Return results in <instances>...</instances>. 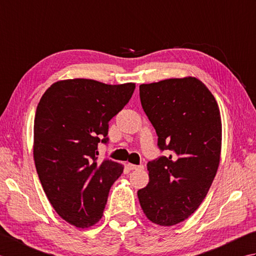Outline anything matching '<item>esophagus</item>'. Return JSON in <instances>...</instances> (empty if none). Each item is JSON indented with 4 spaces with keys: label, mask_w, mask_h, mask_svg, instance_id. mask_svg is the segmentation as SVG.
<instances>
[{
    "label": "esophagus",
    "mask_w": 256,
    "mask_h": 256,
    "mask_svg": "<svg viewBox=\"0 0 256 256\" xmlns=\"http://www.w3.org/2000/svg\"><path fill=\"white\" fill-rule=\"evenodd\" d=\"M128 168H129L130 170H142V169H144V166H142V164L137 166V164H128Z\"/></svg>",
    "instance_id": "obj_1"
}]
</instances>
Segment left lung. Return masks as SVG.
<instances>
[{"label":"left lung","mask_w":256,"mask_h":256,"mask_svg":"<svg viewBox=\"0 0 256 256\" xmlns=\"http://www.w3.org/2000/svg\"><path fill=\"white\" fill-rule=\"evenodd\" d=\"M139 92L158 147L171 154L149 161V184L138 191V199L151 222L176 226L199 208L216 174L222 144L220 109L196 77L142 84Z\"/></svg>","instance_id":"1"}]
</instances>
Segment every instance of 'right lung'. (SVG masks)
Masks as SVG:
<instances>
[{
    "label": "right lung",
    "instance_id": "right-lung-1",
    "mask_svg": "<svg viewBox=\"0 0 256 256\" xmlns=\"http://www.w3.org/2000/svg\"><path fill=\"white\" fill-rule=\"evenodd\" d=\"M134 88V82L60 80L36 108V171L57 214L76 228L100 220L109 190L122 174L124 166L112 160L97 162V147L108 142V122L127 105Z\"/></svg>",
    "mask_w": 256,
    "mask_h": 256
}]
</instances>
